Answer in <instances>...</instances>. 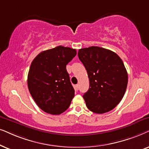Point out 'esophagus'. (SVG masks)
Instances as JSON below:
<instances>
[{
  "label": "esophagus",
  "mask_w": 149,
  "mask_h": 149,
  "mask_svg": "<svg viewBox=\"0 0 149 149\" xmlns=\"http://www.w3.org/2000/svg\"><path fill=\"white\" fill-rule=\"evenodd\" d=\"M75 88H76V90H77V91H78V89H79V84H76V86H75Z\"/></svg>",
  "instance_id": "1"
}]
</instances>
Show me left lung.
<instances>
[{"label": "left lung", "mask_w": 149, "mask_h": 149, "mask_svg": "<svg viewBox=\"0 0 149 149\" xmlns=\"http://www.w3.org/2000/svg\"><path fill=\"white\" fill-rule=\"evenodd\" d=\"M78 54L90 83L83 95L87 108L97 114L113 110L123 97L128 82L121 58L114 52L97 46L80 49Z\"/></svg>", "instance_id": "obj_1"}]
</instances>
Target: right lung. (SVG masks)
I'll list each match as a JSON object with an SVG mask.
<instances>
[{
	"instance_id": "1",
	"label": "right lung",
	"mask_w": 149,
	"mask_h": 149,
	"mask_svg": "<svg viewBox=\"0 0 149 149\" xmlns=\"http://www.w3.org/2000/svg\"><path fill=\"white\" fill-rule=\"evenodd\" d=\"M76 55L75 49L59 45L41 52L32 61L28 88L37 106L50 114H60L70 105L75 91L66 65Z\"/></svg>"
}]
</instances>
